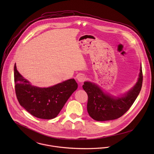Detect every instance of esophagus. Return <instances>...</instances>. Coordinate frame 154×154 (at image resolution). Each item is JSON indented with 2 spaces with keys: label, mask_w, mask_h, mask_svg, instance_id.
<instances>
[{
  "label": "esophagus",
  "mask_w": 154,
  "mask_h": 154,
  "mask_svg": "<svg viewBox=\"0 0 154 154\" xmlns=\"http://www.w3.org/2000/svg\"><path fill=\"white\" fill-rule=\"evenodd\" d=\"M78 81L80 82H83L85 81V76L84 75H79L78 76Z\"/></svg>",
  "instance_id": "34e87169"
}]
</instances>
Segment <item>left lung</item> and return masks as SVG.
<instances>
[{
  "label": "left lung",
  "instance_id": "obj_1",
  "mask_svg": "<svg viewBox=\"0 0 154 154\" xmlns=\"http://www.w3.org/2000/svg\"><path fill=\"white\" fill-rule=\"evenodd\" d=\"M142 66L136 85L120 98H113L105 94L97 85L85 82L82 88L88 95L87 111L89 115L97 121H107L122 117L131 107L138 96L142 85Z\"/></svg>",
  "mask_w": 154,
  "mask_h": 154
}]
</instances>
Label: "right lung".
I'll use <instances>...</instances> for the list:
<instances>
[{"instance_id": "right-lung-1", "label": "right lung", "mask_w": 154, "mask_h": 154, "mask_svg": "<svg viewBox=\"0 0 154 154\" xmlns=\"http://www.w3.org/2000/svg\"><path fill=\"white\" fill-rule=\"evenodd\" d=\"M15 93L20 105L29 113L39 119L57 117L66 101L76 90L78 84L70 79L48 88L32 86L14 66Z\"/></svg>"}]
</instances>
